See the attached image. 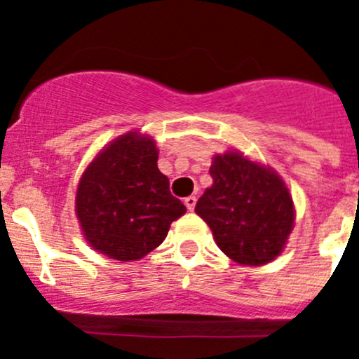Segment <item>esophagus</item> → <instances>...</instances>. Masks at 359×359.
<instances>
[{
    "mask_svg": "<svg viewBox=\"0 0 359 359\" xmlns=\"http://www.w3.org/2000/svg\"><path fill=\"white\" fill-rule=\"evenodd\" d=\"M196 201H198V198H196V196H189V198H185V207L189 208V210H194Z\"/></svg>",
    "mask_w": 359,
    "mask_h": 359,
    "instance_id": "esophagus-1",
    "label": "esophagus"
}]
</instances>
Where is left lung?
Instances as JSON below:
<instances>
[{"instance_id": "8db88e82", "label": "left lung", "mask_w": 359, "mask_h": 359, "mask_svg": "<svg viewBox=\"0 0 359 359\" xmlns=\"http://www.w3.org/2000/svg\"><path fill=\"white\" fill-rule=\"evenodd\" d=\"M210 176L214 183L196 203V214L221 252L243 266L277 259L294 224L293 198L282 177L237 151L214 156Z\"/></svg>"}]
</instances>
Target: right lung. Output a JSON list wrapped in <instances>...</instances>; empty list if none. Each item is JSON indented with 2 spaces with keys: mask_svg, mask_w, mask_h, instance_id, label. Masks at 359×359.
Here are the masks:
<instances>
[{
  "mask_svg": "<svg viewBox=\"0 0 359 359\" xmlns=\"http://www.w3.org/2000/svg\"><path fill=\"white\" fill-rule=\"evenodd\" d=\"M187 212L158 169L151 136L129 131L98 152L82 172L75 214L91 248L115 261H138L165 241Z\"/></svg>",
  "mask_w": 359,
  "mask_h": 359,
  "instance_id": "add662e5",
  "label": "right lung"
}]
</instances>
